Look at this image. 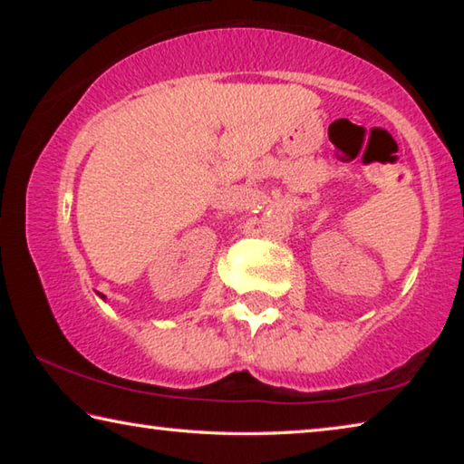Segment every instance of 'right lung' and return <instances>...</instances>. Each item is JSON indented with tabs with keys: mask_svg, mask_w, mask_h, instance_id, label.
I'll return each mask as SVG.
<instances>
[{
	"mask_svg": "<svg viewBox=\"0 0 464 464\" xmlns=\"http://www.w3.org/2000/svg\"><path fill=\"white\" fill-rule=\"evenodd\" d=\"M100 296H102V298H106V296H104V295H100Z\"/></svg>",
	"mask_w": 464,
	"mask_h": 464,
	"instance_id": "1",
	"label": "right lung"
}]
</instances>
